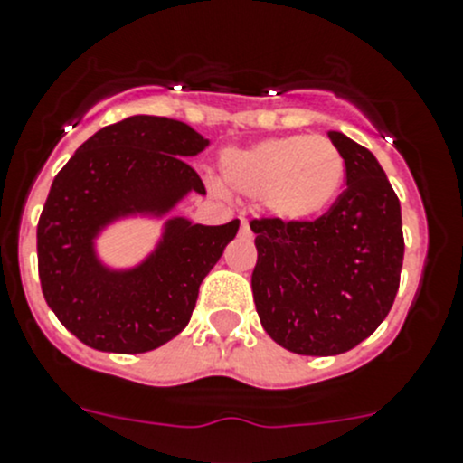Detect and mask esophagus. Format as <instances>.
<instances>
[{"label":"esophagus","mask_w":463,"mask_h":463,"mask_svg":"<svg viewBox=\"0 0 463 463\" xmlns=\"http://www.w3.org/2000/svg\"><path fill=\"white\" fill-rule=\"evenodd\" d=\"M240 232L244 237H250L253 235V232H250V226H249V222H244V219H241V228H240Z\"/></svg>","instance_id":"esophagus-1"}]
</instances>
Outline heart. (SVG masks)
Wrapping results in <instances>:
<instances>
[{
  "instance_id": "1",
  "label": "heart",
  "mask_w": 463,
  "mask_h": 463,
  "mask_svg": "<svg viewBox=\"0 0 463 463\" xmlns=\"http://www.w3.org/2000/svg\"><path fill=\"white\" fill-rule=\"evenodd\" d=\"M222 183L260 199L271 217L303 223L330 208L345 176L341 151L323 136H282L219 156Z\"/></svg>"
}]
</instances>
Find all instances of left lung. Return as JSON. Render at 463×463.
<instances>
[{
  "mask_svg": "<svg viewBox=\"0 0 463 463\" xmlns=\"http://www.w3.org/2000/svg\"><path fill=\"white\" fill-rule=\"evenodd\" d=\"M345 160V190L317 222L253 219V300L262 327L298 355H339L371 336L401 285V201L378 158L327 131Z\"/></svg>",
  "mask_w": 463,
  "mask_h": 463,
  "instance_id": "obj_1",
  "label": "left lung"
}]
</instances>
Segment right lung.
I'll return each instance as SVG.
<instances>
[{
    "instance_id": "obj_1",
    "label": "right lung",
    "mask_w": 463,
    "mask_h": 463,
    "mask_svg": "<svg viewBox=\"0 0 463 463\" xmlns=\"http://www.w3.org/2000/svg\"><path fill=\"white\" fill-rule=\"evenodd\" d=\"M208 145L185 122L133 115L94 133L53 178L38 222L40 285L58 321L94 351H154L190 323L201 282L240 231V219L203 226L169 214L205 194L185 158ZM136 216L163 221L161 240L133 268H110L96 240Z\"/></svg>"
}]
</instances>
